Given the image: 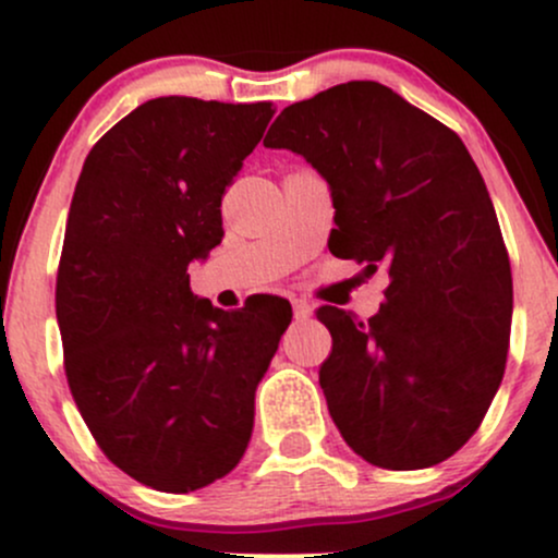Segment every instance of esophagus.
I'll list each match as a JSON object with an SVG mask.
<instances>
[{
    "label": "esophagus",
    "mask_w": 558,
    "mask_h": 558,
    "mask_svg": "<svg viewBox=\"0 0 558 558\" xmlns=\"http://www.w3.org/2000/svg\"><path fill=\"white\" fill-rule=\"evenodd\" d=\"M291 304H293V315H296V319H310L312 312H315V306H312L306 299H293Z\"/></svg>",
    "instance_id": "34e87169"
}]
</instances>
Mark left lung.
<instances>
[{
	"label": "left lung",
	"instance_id": "left-lung-1",
	"mask_svg": "<svg viewBox=\"0 0 558 558\" xmlns=\"http://www.w3.org/2000/svg\"><path fill=\"white\" fill-rule=\"evenodd\" d=\"M267 149L304 157L336 207L330 252L388 275L364 323L319 306V367L343 440L383 470L457 453L504 377L511 267L496 209L462 138L375 81H349L278 114Z\"/></svg>",
	"mask_w": 558,
	"mask_h": 558
}]
</instances>
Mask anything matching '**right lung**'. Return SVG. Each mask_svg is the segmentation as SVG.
<instances>
[{
  "mask_svg": "<svg viewBox=\"0 0 558 558\" xmlns=\"http://www.w3.org/2000/svg\"><path fill=\"white\" fill-rule=\"evenodd\" d=\"M272 114L270 101L149 99L96 141L75 183L57 272L68 383L107 459L155 490H198L241 462L291 325L286 299L226 312L189 286Z\"/></svg>",
  "mask_w": 558,
  "mask_h": 558,
  "instance_id": "1",
  "label": "right lung"
}]
</instances>
